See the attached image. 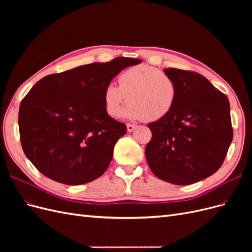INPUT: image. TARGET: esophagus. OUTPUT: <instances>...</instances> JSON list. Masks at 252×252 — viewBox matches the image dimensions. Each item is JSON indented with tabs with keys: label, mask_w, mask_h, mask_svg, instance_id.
Returning <instances> with one entry per match:
<instances>
[{
	"label": "esophagus",
	"mask_w": 252,
	"mask_h": 252,
	"mask_svg": "<svg viewBox=\"0 0 252 252\" xmlns=\"http://www.w3.org/2000/svg\"><path fill=\"white\" fill-rule=\"evenodd\" d=\"M135 125H132V124H127V131L128 132H132L134 129H135Z\"/></svg>",
	"instance_id": "34e87169"
}]
</instances>
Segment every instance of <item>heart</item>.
Returning <instances> with one entry per match:
<instances>
[{"mask_svg":"<svg viewBox=\"0 0 252 252\" xmlns=\"http://www.w3.org/2000/svg\"><path fill=\"white\" fill-rule=\"evenodd\" d=\"M119 86L105 85L103 100L107 113L121 117L124 106L131 103L125 111L130 120L155 122L166 118L178 100V86L174 80L158 68L147 64L127 68L118 77Z\"/></svg>","mask_w":252,"mask_h":252,"instance_id":"b5f03b06","label":"heart"}]
</instances>
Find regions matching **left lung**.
<instances>
[{
  "instance_id": "obj_1",
  "label": "left lung",
  "mask_w": 252,
  "mask_h": 252,
  "mask_svg": "<svg viewBox=\"0 0 252 252\" xmlns=\"http://www.w3.org/2000/svg\"><path fill=\"white\" fill-rule=\"evenodd\" d=\"M178 86V100L166 118L152 122L145 148L156 177L175 185H190L222 166L233 138L227 96L199 74L165 68Z\"/></svg>"
}]
</instances>
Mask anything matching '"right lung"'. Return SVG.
<instances>
[{"label": "right lung", "instance_id": "right-lung-1", "mask_svg": "<svg viewBox=\"0 0 252 252\" xmlns=\"http://www.w3.org/2000/svg\"><path fill=\"white\" fill-rule=\"evenodd\" d=\"M138 59L120 57L49 74L23 98L19 129L23 151L47 178L66 185L94 181L108 168L126 126L108 116L103 90Z\"/></svg>", "mask_w": 252, "mask_h": 252}]
</instances>
